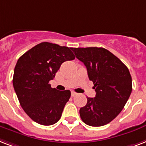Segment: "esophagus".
Masks as SVG:
<instances>
[{"label":"esophagus","instance_id":"34e87169","mask_svg":"<svg viewBox=\"0 0 146 146\" xmlns=\"http://www.w3.org/2000/svg\"><path fill=\"white\" fill-rule=\"evenodd\" d=\"M75 95H77V93H75L74 91H72V97H74Z\"/></svg>","mask_w":146,"mask_h":146}]
</instances>
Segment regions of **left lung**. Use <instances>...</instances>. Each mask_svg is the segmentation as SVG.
I'll return each instance as SVG.
<instances>
[{"instance_id": "1", "label": "left lung", "mask_w": 146, "mask_h": 146, "mask_svg": "<svg viewBox=\"0 0 146 146\" xmlns=\"http://www.w3.org/2000/svg\"><path fill=\"white\" fill-rule=\"evenodd\" d=\"M76 58L87 68L94 83L95 98L80 109L82 121L91 126L109 123L123 109L132 92V78L128 68L104 48H72Z\"/></svg>"}]
</instances>
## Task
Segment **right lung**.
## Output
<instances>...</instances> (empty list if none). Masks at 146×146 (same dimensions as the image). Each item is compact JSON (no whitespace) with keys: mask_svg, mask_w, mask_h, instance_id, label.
<instances>
[{"mask_svg":"<svg viewBox=\"0 0 146 146\" xmlns=\"http://www.w3.org/2000/svg\"><path fill=\"white\" fill-rule=\"evenodd\" d=\"M71 49L44 42L25 52L16 64L13 88L25 113L37 123H57L71 97L69 90L58 91L49 84L64 62L74 59Z\"/></svg>","mask_w":146,"mask_h":146,"instance_id":"1","label":"right lung"}]
</instances>
